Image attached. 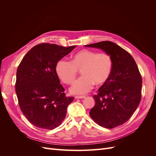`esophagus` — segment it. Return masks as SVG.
<instances>
[{
	"label": "esophagus",
	"instance_id": "1",
	"mask_svg": "<svg viewBox=\"0 0 156 156\" xmlns=\"http://www.w3.org/2000/svg\"><path fill=\"white\" fill-rule=\"evenodd\" d=\"M85 96H75V99H76V100H77V99H83V98H85Z\"/></svg>",
	"mask_w": 156,
	"mask_h": 156
}]
</instances>
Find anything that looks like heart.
<instances>
[{"mask_svg": "<svg viewBox=\"0 0 156 156\" xmlns=\"http://www.w3.org/2000/svg\"><path fill=\"white\" fill-rule=\"evenodd\" d=\"M112 59L105 52L83 49L75 53L72 61L60 60L56 65V72L62 82L69 84L76 77L78 70L82 76L69 88L73 94L81 95L88 92L94 83L101 85L110 77L112 69Z\"/></svg>", "mask_w": 156, "mask_h": 156, "instance_id": "heart-1", "label": "heart"}]
</instances>
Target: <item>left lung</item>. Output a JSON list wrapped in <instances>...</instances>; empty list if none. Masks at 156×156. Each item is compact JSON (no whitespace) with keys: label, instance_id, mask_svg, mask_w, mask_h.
I'll return each instance as SVG.
<instances>
[{"label":"left lung","instance_id":"obj_1","mask_svg":"<svg viewBox=\"0 0 156 156\" xmlns=\"http://www.w3.org/2000/svg\"><path fill=\"white\" fill-rule=\"evenodd\" d=\"M110 55L112 69L110 77L94 96L95 105L89 115L98 125L113 128L124 124L137 108L141 99L142 78L135 60L121 47L109 41L84 45Z\"/></svg>","mask_w":156,"mask_h":156}]
</instances>
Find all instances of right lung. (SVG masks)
Listing matches in <instances>:
<instances>
[{"label": "right lung", "mask_w": 156, "mask_h": 156, "mask_svg": "<svg viewBox=\"0 0 156 156\" xmlns=\"http://www.w3.org/2000/svg\"><path fill=\"white\" fill-rule=\"evenodd\" d=\"M75 47L40 44L33 47L19 65L16 83L19 105L28 120L37 127L53 129L59 126L73 101V97L66 96L56 65Z\"/></svg>", "instance_id": "right-lung-1"}]
</instances>
